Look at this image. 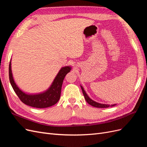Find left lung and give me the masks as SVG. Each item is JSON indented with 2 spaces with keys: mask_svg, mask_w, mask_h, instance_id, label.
I'll use <instances>...</instances> for the list:
<instances>
[{
  "mask_svg": "<svg viewBox=\"0 0 147 147\" xmlns=\"http://www.w3.org/2000/svg\"><path fill=\"white\" fill-rule=\"evenodd\" d=\"M81 88H82V90L83 91V94L84 95V98H85L86 102L89 104H90L91 105L94 107H97V108H107L109 107H113L115 106L116 104H113V105H108V104H100L98 103V102H96L94 100H92L91 99H90L89 96H88V94L86 93L85 91L84 90L83 88L81 86Z\"/></svg>",
  "mask_w": 147,
  "mask_h": 147,
  "instance_id": "8db88e82",
  "label": "left lung"
}]
</instances>
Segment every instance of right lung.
Wrapping results in <instances>:
<instances>
[{
  "label": "right lung",
  "mask_w": 147,
  "mask_h": 147,
  "mask_svg": "<svg viewBox=\"0 0 147 147\" xmlns=\"http://www.w3.org/2000/svg\"><path fill=\"white\" fill-rule=\"evenodd\" d=\"M71 70L70 66L62 67L56 75L51 85L48 90L42 93L37 94H28L22 91L18 87L13 77L11 61L9 64V79L11 85L16 95L18 96L21 102L26 105L35 108H47L56 104L59 101L61 96V88L64 77Z\"/></svg>",
  "instance_id": "right-lung-1"
}]
</instances>
